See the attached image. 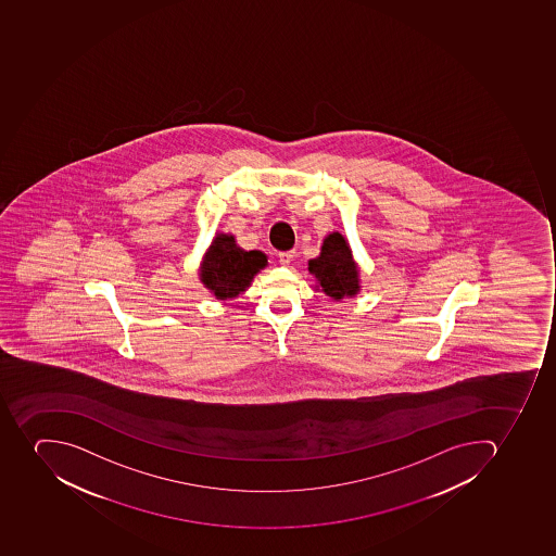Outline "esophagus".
<instances>
[{
    "label": "esophagus",
    "instance_id": "34e87169",
    "mask_svg": "<svg viewBox=\"0 0 556 556\" xmlns=\"http://www.w3.org/2000/svg\"><path fill=\"white\" fill-rule=\"evenodd\" d=\"M293 254H295L293 250H289V252H280V254H278L280 264H283V266H289V264L292 263Z\"/></svg>",
    "mask_w": 556,
    "mask_h": 556
}]
</instances>
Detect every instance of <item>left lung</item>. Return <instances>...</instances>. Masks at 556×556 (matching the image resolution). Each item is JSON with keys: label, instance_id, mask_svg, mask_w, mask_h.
I'll use <instances>...</instances> for the list:
<instances>
[{"label": "left lung", "instance_id": "1", "mask_svg": "<svg viewBox=\"0 0 556 556\" xmlns=\"http://www.w3.org/2000/svg\"><path fill=\"white\" fill-rule=\"evenodd\" d=\"M309 273L315 275L319 287L328 298L339 299L358 292V269L351 258L348 241L341 232H332L325 238L321 254L309 261Z\"/></svg>", "mask_w": 556, "mask_h": 556}]
</instances>
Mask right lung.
<instances>
[{"instance_id":"add662e5","label":"right lung","mask_w":556,"mask_h":556,"mask_svg":"<svg viewBox=\"0 0 556 556\" xmlns=\"http://www.w3.org/2000/svg\"><path fill=\"white\" fill-rule=\"evenodd\" d=\"M266 264L263 252H245L237 247L235 238L219 235L206 252L202 281L217 299L237 298Z\"/></svg>"}]
</instances>
